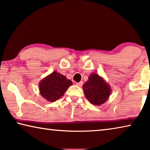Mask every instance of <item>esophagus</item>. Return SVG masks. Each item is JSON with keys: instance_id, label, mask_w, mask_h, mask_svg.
<instances>
[{"instance_id": "34e87169", "label": "esophagus", "mask_w": 150, "mask_h": 150, "mask_svg": "<svg viewBox=\"0 0 150 150\" xmlns=\"http://www.w3.org/2000/svg\"><path fill=\"white\" fill-rule=\"evenodd\" d=\"M83 84V81H80L79 83H77V85H78V86H79V87H81Z\"/></svg>"}]
</instances>
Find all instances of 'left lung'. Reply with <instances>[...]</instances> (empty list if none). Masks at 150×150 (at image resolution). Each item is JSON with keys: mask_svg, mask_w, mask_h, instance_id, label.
<instances>
[{"mask_svg": "<svg viewBox=\"0 0 150 150\" xmlns=\"http://www.w3.org/2000/svg\"><path fill=\"white\" fill-rule=\"evenodd\" d=\"M83 88L85 97L90 103L95 105H101L105 102L111 93L110 87L97 73L89 76Z\"/></svg>", "mask_w": 150, "mask_h": 150, "instance_id": "left-lung-1", "label": "left lung"}]
</instances>
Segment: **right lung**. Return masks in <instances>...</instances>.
I'll return each mask as SVG.
<instances>
[{
  "label": "right lung",
  "instance_id": "right-lung-1",
  "mask_svg": "<svg viewBox=\"0 0 150 150\" xmlns=\"http://www.w3.org/2000/svg\"><path fill=\"white\" fill-rule=\"evenodd\" d=\"M72 82L56 71L53 72L40 83L41 96L49 101H55L63 96Z\"/></svg>",
  "mask_w": 150,
  "mask_h": 150
}]
</instances>
